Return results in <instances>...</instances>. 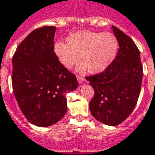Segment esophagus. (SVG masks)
Returning <instances> with one entry per match:
<instances>
[{"label": "esophagus", "instance_id": "esophagus-1", "mask_svg": "<svg viewBox=\"0 0 155 155\" xmlns=\"http://www.w3.org/2000/svg\"><path fill=\"white\" fill-rule=\"evenodd\" d=\"M77 79H78V83H80V84L82 83L83 82H85V78L82 76H77Z\"/></svg>", "mask_w": 155, "mask_h": 155}]
</instances>
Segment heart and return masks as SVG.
I'll use <instances>...</instances> for the list:
<instances>
[{
    "label": "heart",
    "mask_w": 155,
    "mask_h": 155,
    "mask_svg": "<svg viewBox=\"0 0 155 155\" xmlns=\"http://www.w3.org/2000/svg\"><path fill=\"white\" fill-rule=\"evenodd\" d=\"M118 40L112 33L82 30L73 33L67 38V45L57 43L54 52L58 60L64 68H72L80 58L82 63L76 71L91 73L103 72L116 58L118 52Z\"/></svg>",
    "instance_id": "heart-1"
}]
</instances>
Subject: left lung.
Listing matches in <instances>:
<instances>
[{
  "mask_svg": "<svg viewBox=\"0 0 155 155\" xmlns=\"http://www.w3.org/2000/svg\"><path fill=\"white\" fill-rule=\"evenodd\" d=\"M119 50L110 66L101 73L86 79L93 87L89 109L95 119L116 126L124 121L137 103L143 78L140 53L129 36L112 25Z\"/></svg>",
  "mask_w": 155,
  "mask_h": 155,
  "instance_id": "1",
  "label": "left lung"
}]
</instances>
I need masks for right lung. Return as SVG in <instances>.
<instances>
[{
	"label": "right lung",
	"instance_id": "add662e5",
	"mask_svg": "<svg viewBox=\"0 0 155 155\" xmlns=\"http://www.w3.org/2000/svg\"><path fill=\"white\" fill-rule=\"evenodd\" d=\"M56 27L44 26L30 33L12 58V87L20 110L31 124L48 127L67 112L66 94L78 87L74 74L54 52Z\"/></svg>",
	"mask_w": 155,
	"mask_h": 155
}]
</instances>
